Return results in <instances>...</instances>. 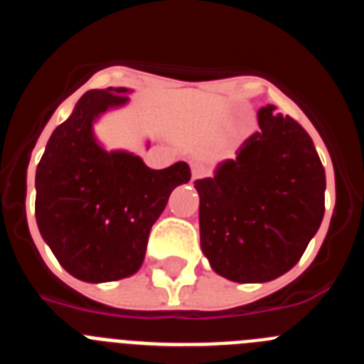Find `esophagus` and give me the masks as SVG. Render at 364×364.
<instances>
[{
    "label": "esophagus",
    "mask_w": 364,
    "mask_h": 364,
    "mask_svg": "<svg viewBox=\"0 0 364 364\" xmlns=\"http://www.w3.org/2000/svg\"><path fill=\"white\" fill-rule=\"evenodd\" d=\"M205 173H208V167H205L204 164L195 162L191 166V176H193V178H200V176H204Z\"/></svg>",
    "instance_id": "34e87169"
}]
</instances>
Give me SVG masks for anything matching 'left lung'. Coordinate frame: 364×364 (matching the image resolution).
I'll return each instance as SVG.
<instances>
[{
  "instance_id": "obj_1",
  "label": "left lung",
  "mask_w": 364,
  "mask_h": 364,
  "mask_svg": "<svg viewBox=\"0 0 364 364\" xmlns=\"http://www.w3.org/2000/svg\"><path fill=\"white\" fill-rule=\"evenodd\" d=\"M259 129L195 180L200 247L215 273L233 282H269L290 272L324 217L326 175L310 134L275 105Z\"/></svg>"
}]
</instances>
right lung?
Listing matches in <instances>:
<instances>
[{
  "label": "right lung",
  "mask_w": 364,
  "mask_h": 364,
  "mask_svg": "<svg viewBox=\"0 0 364 364\" xmlns=\"http://www.w3.org/2000/svg\"><path fill=\"white\" fill-rule=\"evenodd\" d=\"M131 92L87 91L53 131L36 169L38 230L58 262L92 284L140 269L151 228L173 189L191 178L186 162L151 169L138 154L107 151L96 138V122L129 104Z\"/></svg>",
  "instance_id": "obj_1"
}]
</instances>
